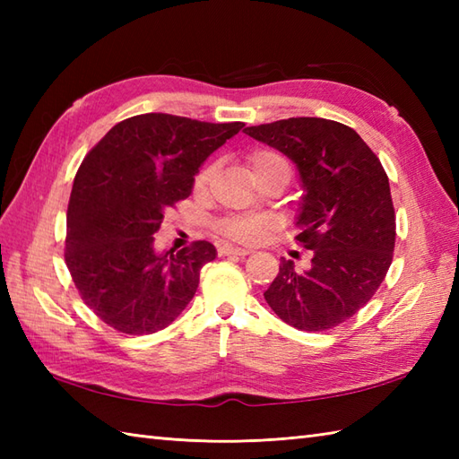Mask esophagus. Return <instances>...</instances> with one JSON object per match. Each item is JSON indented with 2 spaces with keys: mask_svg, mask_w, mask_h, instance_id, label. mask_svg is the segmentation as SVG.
I'll return each mask as SVG.
<instances>
[{
  "mask_svg": "<svg viewBox=\"0 0 459 459\" xmlns=\"http://www.w3.org/2000/svg\"><path fill=\"white\" fill-rule=\"evenodd\" d=\"M219 255L221 256H247V255H250V250L230 247V245H222V247H219Z\"/></svg>",
  "mask_w": 459,
  "mask_h": 459,
  "instance_id": "esophagus-1",
  "label": "esophagus"
}]
</instances>
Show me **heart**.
Masks as SVG:
<instances>
[{
  "label": "heart",
  "instance_id": "obj_1",
  "mask_svg": "<svg viewBox=\"0 0 459 459\" xmlns=\"http://www.w3.org/2000/svg\"><path fill=\"white\" fill-rule=\"evenodd\" d=\"M248 163L252 171L258 178L262 173L274 171V169H290V161L281 152L274 148H258L248 155ZM214 165H204L197 171L193 179V191L203 195L209 189V183L212 179ZM274 229V221L264 214H230V217L222 219L217 224V232L224 238H230L235 242H245V245H256L264 238L268 232Z\"/></svg>",
  "mask_w": 459,
  "mask_h": 459
}]
</instances>
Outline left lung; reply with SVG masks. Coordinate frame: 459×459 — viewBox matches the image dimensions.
<instances>
[{
	"label": "left lung",
	"mask_w": 459,
	"mask_h": 459,
	"mask_svg": "<svg viewBox=\"0 0 459 459\" xmlns=\"http://www.w3.org/2000/svg\"><path fill=\"white\" fill-rule=\"evenodd\" d=\"M245 132L284 152L306 189L296 242L314 255L311 268L281 258L268 306L299 331L333 329L368 304L391 268L396 214L386 171L341 122L288 118Z\"/></svg>",
	"instance_id": "left-lung-1"
}]
</instances>
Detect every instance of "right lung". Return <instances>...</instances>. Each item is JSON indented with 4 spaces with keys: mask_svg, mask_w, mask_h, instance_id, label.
<instances>
[{
    "mask_svg": "<svg viewBox=\"0 0 459 459\" xmlns=\"http://www.w3.org/2000/svg\"><path fill=\"white\" fill-rule=\"evenodd\" d=\"M245 124L173 114L118 122L84 155L66 209L65 262L82 301L106 325L150 335L171 325L217 250L195 240L155 255L163 214L191 195L195 173Z\"/></svg>",
    "mask_w": 459,
    "mask_h": 459,
    "instance_id": "add662e5",
    "label": "right lung"
}]
</instances>
